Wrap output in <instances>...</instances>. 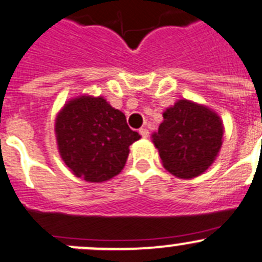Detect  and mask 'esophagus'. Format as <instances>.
<instances>
[{"label":"esophagus","mask_w":262,"mask_h":262,"mask_svg":"<svg viewBox=\"0 0 262 262\" xmlns=\"http://www.w3.org/2000/svg\"><path fill=\"white\" fill-rule=\"evenodd\" d=\"M139 134H141V136L143 137V138H147V137L149 136V132L147 130L146 128H141V129H139Z\"/></svg>","instance_id":"esophagus-1"}]
</instances>
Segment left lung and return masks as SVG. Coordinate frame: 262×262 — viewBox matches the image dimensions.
Listing matches in <instances>:
<instances>
[{
    "instance_id": "left-lung-1",
    "label": "left lung",
    "mask_w": 262,
    "mask_h": 262,
    "mask_svg": "<svg viewBox=\"0 0 262 262\" xmlns=\"http://www.w3.org/2000/svg\"><path fill=\"white\" fill-rule=\"evenodd\" d=\"M164 121L152 142L162 165L172 175L192 179L206 171L223 144L220 116L207 106L179 100L162 114Z\"/></svg>"
}]
</instances>
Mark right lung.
<instances>
[{"label": "right lung", "mask_w": 262, "mask_h": 262, "mask_svg": "<svg viewBox=\"0 0 262 262\" xmlns=\"http://www.w3.org/2000/svg\"><path fill=\"white\" fill-rule=\"evenodd\" d=\"M58 152L78 178L92 183L111 179L123 170L129 146L141 138L125 115L103 97L79 96L68 101L56 116Z\"/></svg>", "instance_id": "obj_1"}]
</instances>
